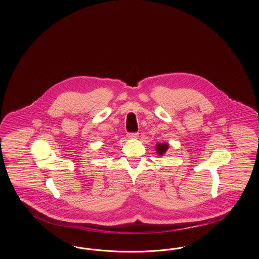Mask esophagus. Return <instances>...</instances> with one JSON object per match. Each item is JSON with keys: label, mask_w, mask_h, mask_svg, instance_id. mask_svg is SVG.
<instances>
[{"label": "esophagus", "mask_w": 259, "mask_h": 259, "mask_svg": "<svg viewBox=\"0 0 259 259\" xmlns=\"http://www.w3.org/2000/svg\"><path fill=\"white\" fill-rule=\"evenodd\" d=\"M138 135H139V134H138L137 132H132V133H128V134H127V136H128L130 139H136V138L138 137Z\"/></svg>", "instance_id": "esophagus-1"}]
</instances>
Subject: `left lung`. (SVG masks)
<instances>
[{
	"instance_id": "obj_1",
	"label": "left lung",
	"mask_w": 259,
	"mask_h": 259,
	"mask_svg": "<svg viewBox=\"0 0 259 259\" xmlns=\"http://www.w3.org/2000/svg\"><path fill=\"white\" fill-rule=\"evenodd\" d=\"M168 147H169V145H168L167 143H164V144H158V145H156V150H157V153H158L159 155H163V154H164V153L167 151Z\"/></svg>"
}]
</instances>
